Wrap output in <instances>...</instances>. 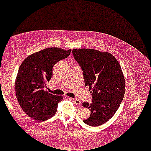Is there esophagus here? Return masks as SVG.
<instances>
[{"label": "esophagus", "instance_id": "34e87169", "mask_svg": "<svg viewBox=\"0 0 151 151\" xmlns=\"http://www.w3.org/2000/svg\"><path fill=\"white\" fill-rule=\"evenodd\" d=\"M73 101L74 103V104L77 105V106H79L81 104V103L80 100L78 99H73Z\"/></svg>", "mask_w": 151, "mask_h": 151}]
</instances>
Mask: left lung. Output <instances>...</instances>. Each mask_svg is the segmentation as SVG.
Returning <instances> with one entry per match:
<instances>
[{"label":"left lung","instance_id":"8db88e82","mask_svg":"<svg viewBox=\"0 0 151 151\" xmlns=\"http://www.w3.org/2000/svg\"><path fill=\"white\" fill-rule=\"evenodd\" d=\"M74 59L83 71L85 86H88L92 103H82L90 109L89 118L83 122L92 127L101 125L114 116L125 93L122 70L110 53L89 48L73 49Z\"/></svg>","mask_w":151,"mask_h":151}]
</instances>
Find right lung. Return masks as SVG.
<instances>
[{
  "label": "right lung",
  "instance_id": "add662e5",
  "mask_svg": "<svg viewBox=\"0 0 151 151\" xmlns=\"http://www.w3.org/2000/svg\"><path fill=\"white\" fill-rule=\"evenodd\" d=\"M68 51L50 47L28 56L21 64L15 80L18 101L28 116L37 121L53 117L62 96H56L44 88L52 77V69L59 61L69 56Z\"/></svg>",
  "mask_w": 151,
  "mask_h": 151
}]
</instances>
